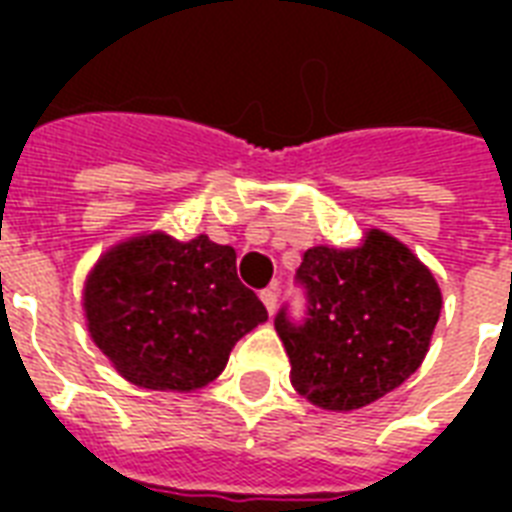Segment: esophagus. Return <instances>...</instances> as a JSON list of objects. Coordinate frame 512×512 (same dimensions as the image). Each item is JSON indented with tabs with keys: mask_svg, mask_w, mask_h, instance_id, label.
<instances>
[{
	"mask_svg": "<svg viewBox=\"0 0 512 512\" xmlns=\"http://www.w3.org/2000/svg\"><path fill=\"white\" fill-rule=\"evenodd\" d=\"M260 300H263V305L268 308V313L273 316V313H276V303H279V287L273 284V287L263 289V292H260Z\"/></svg>",
	"mask_w": 512,
	"mask_h": 512,
	"instance_id": "1",
	"label": "esophagus"
}]
</instances>
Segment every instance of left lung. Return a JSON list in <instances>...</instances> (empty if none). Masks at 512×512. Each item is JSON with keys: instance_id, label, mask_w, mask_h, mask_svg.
I'll use <instances>...</instances> for the list:
<instances>
[{"instance_id": "8db88e82", "label": "left lung", "mask_w": 512, "mask_h": 512, "mask_svg": "<svg viewBox=\"0 0 512 512\" xmlns=\"http://www.w3.org/2000/svg\"><path fill=\"white\" fill-rule=\"evenodd\" d=\"M295 279L305 319L281 308L273 324L300 396L350 412L417 372L441 316V289L412 249L372 228L356 249H308Z\"/></svg>"}]
</instances>
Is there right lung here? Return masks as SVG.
Returning <instances> with one entry per match:
<instances>
[{
  "label": "right lung",
  "mask_w": 512,
  "mask_h": 512,
  "mask_svg": "<svg viewBox=\"0 0 512 512\" xmlns=\"http://www.w3.org/2000/svg\"><path fill=\"white\" fill-rule=\"evenodd\" d=\"M87 327L116 372L148 390L204 388L233 345L268 319L236 276V252L204 233L156 231L116 244L84 284Z\"/></svg>",
  "instance_id": "1"
}]
</instances>
